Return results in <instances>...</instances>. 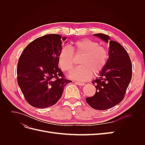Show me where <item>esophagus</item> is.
Segmentation results:
<instances>
[{"label": "esophagus", "mask_w": 145, "mask_h": 145, "mask_svg": "<svg viewBox=\"0 0 145 145\" xmlns=\"http://www.w3.org/2000/svg\"><path fill=\"white\" fill-rule=\"evenodd\" d=\"M75 83H76V85H79V86H83V85H85V83H83V82H75Z\"/></svg>", "instance_id": "34e87169"}]
</instances>
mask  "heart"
<instances>
[{
    "instance_id": "b5f03b06",
    "label": "heart",
    "mask_w": 145,
    "mask_h": 145,
    "mask_svg": "<svg viewBox=\"0 0 145 145\" xmlns=\"http://www.w3.org/2000/svg\"><path fill=\"white\" fill-rule=\"evenodd\" d=\"M83 54L78 61L80 65L71 72L69 77L77 80L86 81L102 72L106 67L109 52L106 48L89 39L76 40L73 46H63L59 56V65L63 71L68 72L75 64V55Z\"/></svg>"
}]
</instances>
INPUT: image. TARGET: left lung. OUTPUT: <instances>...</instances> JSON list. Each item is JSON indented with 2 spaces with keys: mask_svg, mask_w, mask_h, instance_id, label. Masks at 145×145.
Instances as JSON below:
<instances>
[{
  "mask_svg": "<svg viewBox=\"0 0 145 145\" xmlns=\"http://www.w3.org/2000/svg\"><path fill=\"white\" fill-rule=\"evenodd\" d=\"M109 43V60L100 77L92 82L96 91L92 97L86 98L89 106L97 110H106L123 100L132 78V63L128 53L120 43L109 40L106 34H94Z\"/></svg>",
  "mask_w": 145,
  "mask_h": 145,
  "instance_id": "1",
  "label": "left lung"
}]
</instances>
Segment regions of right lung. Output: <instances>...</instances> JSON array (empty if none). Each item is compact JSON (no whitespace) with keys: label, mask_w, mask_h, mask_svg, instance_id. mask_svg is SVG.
Instances as JSON below:
<instances>
[{"label":"right lung","mask_w":145,"mask_h":145,"mask_svg":"<svg viewBox=\"0 0 145 145\" xmlns=\"http://www.w3.org/2000/svg\"><path fill=\"white\" fill-rule=\"evenodd\" d=\"M62 38L57 34L39 37L25 47L17 63V83L32 106L46 108L62 97L65 86L71 82L59 67Z\"/></svg>","instance_id":"right-lung-1"}]
</instances>
